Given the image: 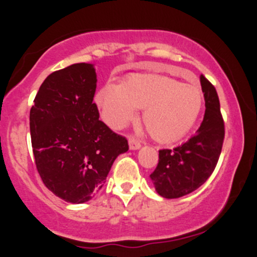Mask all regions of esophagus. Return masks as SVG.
Listing matches in <instances>:
<instances>
[{
    "mask_svg": "<svg viewBox=\"0 0 257 257\" xmlns=\"http://www.w3.org/2000/svg\"><path fill=\"white\" fill-rule=\"evenodd\" d=\"M128 141H129V149L131 150H138L141 147L140 141H139L138 139H135L134 137H129Z\"/></svg>",
    "mask_w": 257,
    "mask_h": 257,
    "instance_id": "34e87169",
    "label": "esophagus"
}]
</instances>
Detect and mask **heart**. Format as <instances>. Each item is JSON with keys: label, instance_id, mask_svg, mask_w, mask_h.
Returning a JSON list of instances; mask_svg holds the SVG:
<instances>
[{"label": "heart", "instance_id": "1", "mask_svg": "<svg viewBox=\"0 0 257 257\" xmlns=\"http://www.w3.org/2000/svg\"><path fill=\"white\" fill-rule=\"evenodd\" d=\"M102 119L123 129L143 108V122L150 135L170 143L190 132L202 108V90L190 83L155 73L132 75L119 87L107 84L96 94Z\"/></svg>", "mask_w": 257, "mask_h": 257}]
</instances>
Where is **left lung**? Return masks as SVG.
I'll return each mask as SVG.
<instances>
[{
	"label": "left lung",
	"mask_w": 257,
	"mask_h": 257,
	"mask_svg": "<svg viewBox=\"0 0 257 257\" xmlns=\"http://www.w3.org/2000/svg\"><path fill=\"white\" fill-rule=\"evenodd\" d=\"M205 113L196 134L181 146L159 150L158 164L150 178L164 198H180L200 187L214 172L225 139V123L216 89L200 75Z\"/></svg>",
	"instance_id": "8db88e82"
}]
</instances>
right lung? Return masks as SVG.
<instances>
[{"label": "right lung", "instance_id": "add662e5", "mask_svg": "<svg viewBox=\"0 0 257 257\" xmlns=\"http://www.w3.org/2000/svg\"><path fill=\"white\" fill-rule=\"evenodd\" d=\"M96 73L79 63L48 76L30 110L32 151L44 186L65 202L81 204L105 184L128 140L99 119L93 102Z\"/></svg>", "mask_w": 257, "mask_h": 257}]
</instances>
